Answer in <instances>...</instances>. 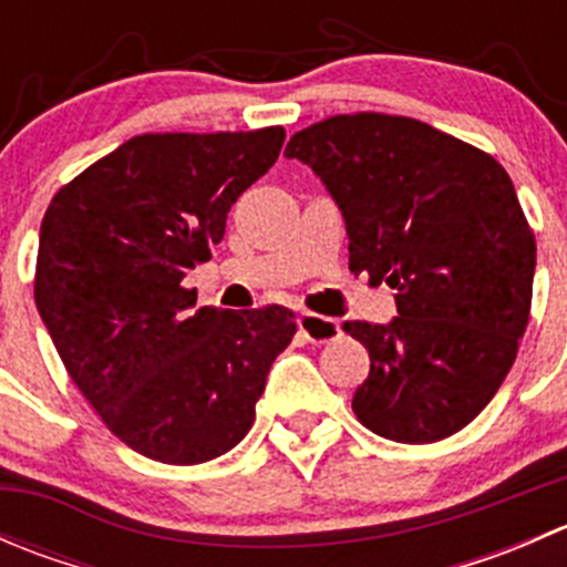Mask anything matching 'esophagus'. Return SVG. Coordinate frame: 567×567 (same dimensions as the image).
<instances>
[{"label": "esophagus", "instance_id": "34e87169", "mask_svg": "<svg viewBox=\"0 0 567 567\" xmlns=\"http://www.w3.org/2000/svg\"><path fill=\"white\" fill-rule=\"evenodd\" d=\"M299 331L310 342H331L334 337H340V323L334 318L316 316V312H301Z\"/></svg>", "mask_w": 567, "mask_h": 567}]
</instances>
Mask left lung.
Listing matches in <instances>:
<instances>
[{
	"instance_id": "left-lung-1",
	"label": "left lung",
	"mask_w": 567,
	"mask_h": 567,
	"mask_svg": "<svg viewBox=\"0 0 567 567\" xmlns=\"http://www.w3.org/2000/svg\"><path fill=\"white\" fill-rule=\"evenodd\" d=\"M346 216L351 271L394 288L353 392L368 431L431 444L466 427L511 373L532 307L535 233L494 156L403 114H334L290 136Z\"/></svg>"
}]
</instances>
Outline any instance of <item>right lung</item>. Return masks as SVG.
Wrapping results in <instances>:
<instances>
[{
  "mask_svg": "<svg viewBox=\"0 0 567 567\" xmlns=\"http://www.w3.org/2000/svg\"><path fill=\"white\" fill-rule=\"evenodd\" d=\"M282 142V125L131 136L45 208L38 312L79 392L145 458L192 466L236 447L293 340L288 307L192 310L183 288Z\"/></svg>",
  "mask_w": 567,
  "mask_h": 567,
  "instance_id": "right-lung-1",
  "label": "right lung"
}]
</instances>
